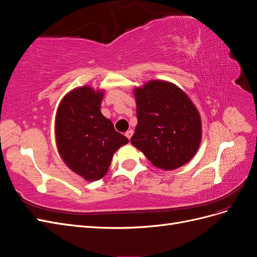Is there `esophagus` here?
Instances as JSON below:
<instances>
[{
    "label": "esophagus",
    "mask_w": 257,
    "mask_h": 257,
    "mask_svg": "<svg viewBox=\"0 0 257 257\" xmlns=\"http://www.w3.org/2000/svg\"><path fill=\"white\" fill-rule=\"evenodd\" d=\"M132 135H133V131H132V130H128V131L126 132V133H125V136H126V138H128V139H131Z\"/></svg>",
    "instance_id": "obj_1"
}]
</instances>
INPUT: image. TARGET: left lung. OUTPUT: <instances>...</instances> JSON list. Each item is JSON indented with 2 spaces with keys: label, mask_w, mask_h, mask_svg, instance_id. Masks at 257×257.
<instances>
[{
  "label": "left lung",
  "mask_w": 257,
  "mask_h": 257,
  "mask_svg": "<svg viewBox=\"0 0 257 257\" xmlns=\"http://www.w3.org/2000/svg\"><path fill=\"white\" fill-rule=\"evenodd\" d=\"M137 125L131 144L152 164L174 170L197 153L203 136L199 111L177 84L152 79L135 87Z\"/></svg>",
  "instance_id": "1"
}]
</instances>
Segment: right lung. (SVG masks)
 Here are the masks:
<instances>
[{
	"label": "right lung",
	"instance_id": "obj_1",
	"mask_svg": "<svg viewBox=\"0 0 257 257\" xmlns=\"http://www.w3.org/2000/svg\"><path fill=\"white\" fill-rule=\"evenodd\" d=\"M105 90L77 87L57 108L54 137L64 164L89 182L104 178L113 154L128 143L100 112Z\"/></svg>",
	"mask_w": 257,
	"mask_h": 257
}]
</instances>
